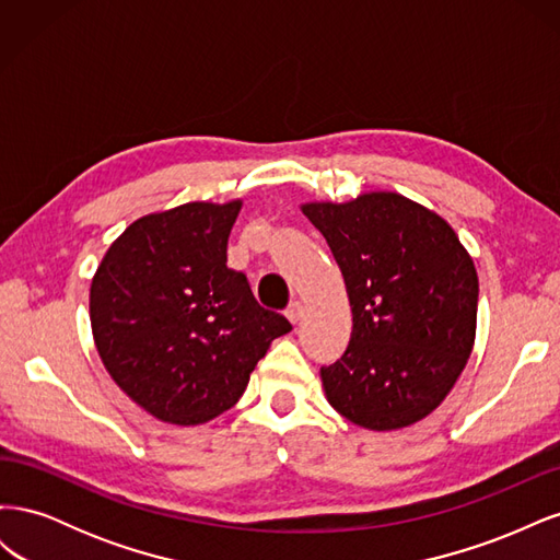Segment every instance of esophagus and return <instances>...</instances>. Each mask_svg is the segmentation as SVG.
I'll return each mask as SVG.
<instances>
[{
	"mask_svg": "<svg viewBox=\"0 0 560 560\" xmlns=\"http://www.w3.org/2000/svg\"><path fill=\"white\" fill-rule=\"evenodd\" d=\"M284 315H287V317H290V319L294 322V325H296V322H299V319L303 317V303H301V301H292V303H290V306H287Z\"/></svg>",
	"mask_w": 560,
	"mask_h": 560,
	"instance_id": "esophagus-1",
	"label": "esophagus"
}]
</instances>
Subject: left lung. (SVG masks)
I'll use <instances>...</instances> for the list:
<instances>
[{
    "instance_id": "1",
    "label": "left lung",
    "mask_w": 560,
    "mask_h": 560,
    "mask_svg": "<svg viewBox=\"0 0 560 560\" xmlns=\"http://www.w3.org/2000/svg\"><path fill=\"white\" fill-rule=\"evenodd\" d=\"M341 268L352 334L319 369L334 409L366 430H399L451 393L477 334L479 278L436 212L389 191L301 208Z\"/></svg>"
}]
</instances>
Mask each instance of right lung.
I'll use <instances>...</instances> for the list:
<instances>
[{
    "label": "right lung",
    "mask_w": 560,
    "mask_h": 560,
    "mask_svg": "<svg viewBox=\"0 0 560 560\" xmlns=\"http://www.w3.org/2000/svg\"><path fill=\"white\" fill-rule=\"evenodd\" d=\"M241 200L184 202L132 222L91 284L95 348L144 411L198 425L241 399L270 341L292 329L226 266Z\"/></svg>",
    "instance_id": "add662e5"
}]
</instances>
